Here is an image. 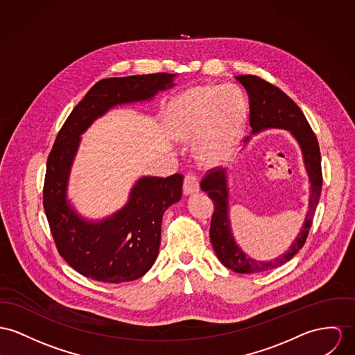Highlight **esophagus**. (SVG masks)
Wrapping results in <instances>:
<instances>
[{
	"instance_id": "obj_1",
	"label": "esophagus",
	"mask_w": 355,
	"mask_h": 355,
	"mask_svg": "<svg viewBox=\"0 0 355 355\" xmlns=\"http://www.w3.org/2000/svg\"><path fill=\"white\" fill-rule=\"evenodd\" d=\"M200 191V182H198V178L193 174H189L185 177V181H184V193L187 196L189 194H194L197 191Z\"/></svg>"
}]
</instances>
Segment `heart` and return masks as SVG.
<instances>
[{"instance_id":"1","label":"heart","mask_w":355,"mask_h":355,"mask_svg":"<svg viewBox=\"0 0 355 355\" xmlns=\"http://www.w3.org/2000/svg\"><path fill=\"white\" fill-rule=\"evenodd\" d=\"M245 104L232 85L196 86L174 98L166 127L180 141L193 140L197 161L207 167L227 164L243 134Z\"/></svg>"}]
</instances>
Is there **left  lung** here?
Here are the masks:
<instances>
[{
	"mask_svg": "<svg viewBox=\"0 0 355 355\" xmlns=\"http://www.w3.org/2000/svg\"><path fill=\"white\" fill-rule=\"evenodd\" d=\"M235 80L245 87L250 105L251 134L245 139V144L251 137L266 130H285L297 141L309 181L308 211L301 224L300 232L289 248L269 261H257L239 247L235 241L231 218H230V188L228 171L224 168L209 173L201 182V191L208 193L215 204V212L211 220L209 236L218 261L235 273H259L282 266L292 259L305 243L312 218L319 204L323 177L322 158L318 139L312 132L304 113L282 90L261 80L255 76H236Z\"/></svg>",
	"mask_w": 355,
	"mask_h": 355,
	"instance_id": "8db88e82",
	"label": "left lung"
}]
</instances>
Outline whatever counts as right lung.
Returning a JSON list of instances; mask_svg holds the SVG:
<instances>
[{
  "mask_svg": "<svg viewBox=\"0 0 355 355\" xmlns=\"http://www.w3.org/2000/svg\"><path fill=\"white\" fill-rule=\"evenodd\" d=\"M175 77L157 73L97 82L55 139L47 159L43 205L59 254L87 278L119 284L137 279L151 269L159 252L164 214L181 200L184 177L141 175L120 209L103 218H85L69 198L81 137L116 107L153 101L158 93L175 86Z\"/></svg>",
  "mask_w": 355,
  "mask_h": 355,
  "instance_id": "add662e5",
  "label": "right lung"
}]
</instances>
